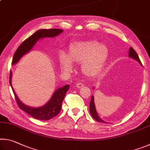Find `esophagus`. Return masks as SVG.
<instances>
[{
  "label": "esophagus",
  "instance_id": "34e87169",
  "mask_svg": "<svg viewBox=\"0 0 150 150\" xmlns=\"http://www.w3.org/2000/svg\"><path fill=\"white\" fill-rule=\"evenodd\" d=\"M83 86H84V85H83V83H77V84H76V87H77L78 88L83 87Z\"/></svg>",
  "mask_w": 150,
  "mask_h": 150
}]
</instances>
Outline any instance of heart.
Segmentation results:
<instances>
[{
	"mask_svg": "<svg viewBox=\"0 0 150 150\" xmlns=\"http://www.w3.org/2000/svg\"><path fill=\"white\" fill-rule=\"evenodd\" d=\"M108 54L107 46L96 40L76 42L69 46L68 55L60 53L59 65L63 71L69 73L73 69V62L81 63L83 74L93 77L102 69Z\"/></svg>",
	"mask_w": 150,
	"mask_h": 150,
	"instance_id": "1",
	"label": "heart"
}]
</instances>
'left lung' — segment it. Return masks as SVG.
<instances>
[{"label":"left lung","mask_w":150,"mask_h":150,"mask_svg":"<svg viewBox=\"0 0 150 150\" xmlns=\"http://www.w3.org/2000/svg\"><path fill=\"white\" fill-rule=\"evenodd\" d=\"M128 56L129 57L132 58V59L136 60L139 64L142 65V63L140 62V60L139 59V57L137 53L135 52L132 47H130V50H129V54H128ZM94 96L93 95H92L91 96V102H90V105H89V110H90V113L92 117L95 119V120H96L98 122H102V123H106L105 121H104L103 120H102L100 117L98 115L97 112H96V108H95V102H94Z\"/></svg>","instance_id":"1"}]
</instances>
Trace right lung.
Instances as JSON below:
<instances>
[{"label":"right lung","mask_w":150,"mask_h":150,"mask_svg":"<svg viewBox=\"0 0 150 150\" xmlns=\"http://www.w3.org/2000/svg\"><path fill=\"white\" fill-rule=\"evenodd\" d=\"M63 32L62 29H42L38 30L31 36L27 38L18 47L12 59V64L15 65L25 54L31 50L39 40L44 38H54ZM12 72L10 73V85L14 94L16 103L20 109L26 112L33 118L40 120H48L55 117L59 113L62 109V105L66 93L69 90V85L60 87L55 91L50 100L40 107H31L22 103L16 95L14 88L12 85Z\"/></svg>","instance_id":"obj_1"}]
</instances>
